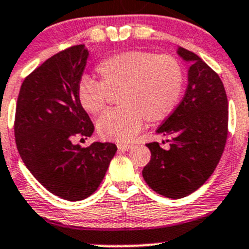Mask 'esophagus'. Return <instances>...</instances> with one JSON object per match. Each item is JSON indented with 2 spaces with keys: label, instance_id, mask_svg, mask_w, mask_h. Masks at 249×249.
Segmentation results:
<instances>
[{
  "label": "esophagus",
  "instance_id": "obj_1",
  "mask_svg": "<svg viewBox=\"0 0 249 249\" xmlns=\"http://www.w3.org/2000/svg\"><path fill=\"white\" fill-rule=\"evenodd\" d=\"M117 147H118V149L122 150V152H125V150H129L132 145L129 144V143H118Z\"/></svg>",
  "mask_w": 249,
  "mask_h": 249
}]
</instances>
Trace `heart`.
Masks as SVG:
<instances>
[{"instance_id":"heart-1","label":"heart","mask_w":249,"mask_h":249,"mask_svg":"<svg viewBox=\"0 0 249 249\" xmlns=\"http://www.w3.org/2000/svg\"><path fill=\"white\" fill-rule=\"evenodd\" d=\"M100 80L83 76L78 84L80 106L90 114L106 107L109 92H117L122 106L107 110L97 122L101 139L130 141L142 129L144 119L160 123L179 104L184 88V69L176 56L148 50H126L101 60L96 66Z\"/></svg>"}]
</instances>
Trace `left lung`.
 <instances>
[{"mask_svg": "<svg viewBox=\"0 0 249 249\" xmlns=\"http://www.w3.org/2000/svg\"><path fill=\"white\" fill-rule=\"evenodd\" d=\"M177 53L192 66L184 97L157 130L171 137L170 148L147 143L152 157L142 171L145 183L170 199L192 194L211 177L224 152L229 119L219 76L190 50L178 48Z\"/></svg>", "mask_w": 249, "mask_h": 249, "instance_id": "8db88e82", "label": "left lung"}]
</instances>
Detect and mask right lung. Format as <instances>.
<instances>
[{
  "mask_svg": "<svg viewBox=\"0 0 249 249\" xmlns=\"http://www.w3.org/2000/svg\"><path fill=\"white\" fill-rule=\"evenodd\" d=\"M89 52L70 47L44 61L22 82L14 135L25 166L52 194L79 201L95 193L117 145L94 142L82 148L74 137H90L94 124L78 101L77 90Z\"/></svg>",
  "mask_w": 249,
  "mask_h": 249,
  "instance_id": "obj_1",
  "label": "right lung"
}]
</instances>
